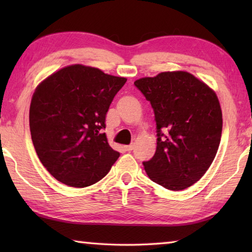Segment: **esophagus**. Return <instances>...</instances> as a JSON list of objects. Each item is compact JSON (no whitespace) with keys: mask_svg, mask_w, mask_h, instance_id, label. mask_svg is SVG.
I'll use <instances>...</instances> for the list:
<instances>
[{"mask_svg":"<svg viewBox=\"0 0 252 252\" xmlns=\"http://www.w3.org/2000/svg\"><path fill=\"white\" fill-rule=\"evenodd\" d=\"M134 148V144H129V146H125L126 151H132Z\"/></svg>","mask_w":252,"mask_h":252,"instance_id":"esophagus-1","label":"esophagus"}]
</instances>
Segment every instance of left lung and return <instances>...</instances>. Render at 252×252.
<instances>
[{
  "mask_svg": "<svg viewBox=\"0 0 252 252\" xmlns=\"http://www.w3.org/2000/svg\"><path fill=\"white\" fill-rule=\"evenodd\" d=\"M157 123V150L144 170L153 182L179 191L199 181L218 151L222 112L218 96L185 71L136 80Z\"/></svg>",
  "mask_w": 252,
  "mask_h": 252,
  "instance_id": "8db88e82",
  "label": "left lung"
}]
</instances>
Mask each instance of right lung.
<instances>
[{
  "instance_id": "add662e5",
  "label": "right lung",
  "mask_w": 252,
  "mask_h": 252,
  "mask_svg": "<svg viewBox=\"0 0 252 252\" xmlns=\"http://www.w3.org/2000/svg\"><path fill=\"white\" fill-rule=\"evenodd\" d=\"M126 82L96 67L73 64L37 85L30 105V131L40 161L58 181L74 188L94 185L120 157L101 131Z\"/></svg>"
}]
</instances>
